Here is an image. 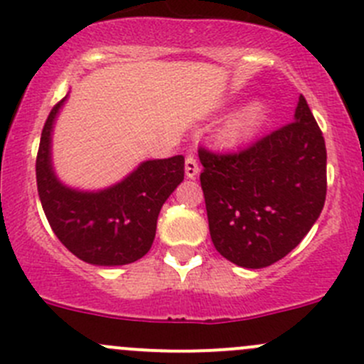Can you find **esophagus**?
<instances>
[{
	"label": "esophagus",
	"mask_w": 364,
	"mask_h": 364,
	"mask_svg": "<svg viewBox=\"0 0 364 364\" xmlns=\"http://www.w3.org/2000/svg\"><path fill=\"white\" fill-rule=\"evenodd\" d=\"M185 174L186 178H196L197 174H199V164H197L196 156H192V154H188V156L185 158Z\"/></svg>",
	"instance_id": "obj_1"
}]
</instances>
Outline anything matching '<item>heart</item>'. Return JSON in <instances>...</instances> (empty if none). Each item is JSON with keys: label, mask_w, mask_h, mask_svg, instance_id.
I'll return each mask as SVG.
<instances>
[{"label": "heart", "mask_w": 364, "mask_h": 364, "mask_svg": "<svg viewBox=\"0 0 364 364\" xmlns=\"http://www.w3.org/2000/svg\"><path fill=\"white\" fill-rule=\"evenodd\" d=\"M264 117H267L264 105L259 103V101H254V103L247 105L245 108H242L238 114L229 119L224 132H222V139L228 144L242 142V140L252 136L261 128Z\"/></svg>", "instance_id": "obj_1"}]
</instances>
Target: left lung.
Masks as SVG:
<instances>
[{
    "instance_id": "obj_1",
    "label": "left lung",
    "mask_w": 364,
    "mask_h": 364,
    "mask_svg": "<svg viewBox=\"0 0 364 364\" xmlns=\"http://www.w3.org/2000/svg\"><path fill=\"white\" fill-rule=\"evenodd\" d=\"M211 242L231 263L264 268L301 243L322 213L327 151L302 96L290 124L236 153L200 147Z\"/></svg>"
}]
</instances>
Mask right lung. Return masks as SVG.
I'll use <instances>...</instances> for the list:
<instances>
[{
	"mask_svg": "<svg viewBox=\"0 0 364 364\" xmlns=\"http://www.w3.org/2000/svg\"><path fill=\"white\" fill-rule=\"evenodd\" d=\"M62 100L49 112L37 153V188L56 238L81 261L117 267L149 252L161 206L185 178L181 154L147 160L128 178L100 192L62 185L51 165V132Z\"/></svg>",
	"mask_w": 364,
	"mask_h": 364,
	"instance_id": "right-lung-1",
	"label": "right lung"
}]
</instances>
